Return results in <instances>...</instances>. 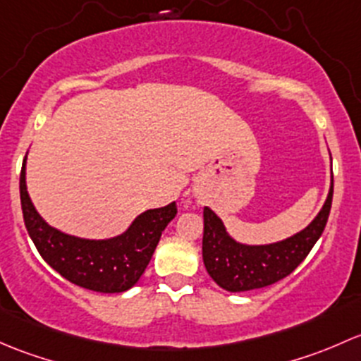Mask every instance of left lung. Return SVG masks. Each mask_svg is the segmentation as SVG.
Returning <instances> with one entry per match:
<instances>
[{"label": "left lung", "mask_w": 361, "mask_h": 361, "mask_svg": "<svg viewBox=\"0 0 361 361\" xmlns=\"http://www.w3.org/2000/svg\"><path fill=\"white\" fill-rule=\"evenodd\" d=\"M334 179L325 203L304 229L273 243L250 245L229 235L222 219L212 208L203 210V262L207 273L228 292H247L283 280L306 259L322 236L332 207Z\"/></svg>", "instance_id": "1"}]
</instances>
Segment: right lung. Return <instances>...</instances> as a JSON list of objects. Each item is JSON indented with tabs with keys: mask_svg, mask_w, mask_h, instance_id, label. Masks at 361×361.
<instances>
[{
	"mask_svg": "<svg viewBox=\"0 0 361 361\" xmlns=\"http://www.w3.org/2000/svg\"><path fill=\"white\" fill-rule=\"evenodd\" d=\"M27 154L20 172V203L25 228L39 255L61 276L78 287L100 293H120L132 288L146 271L161 233L176 217V202L149 208L113 238H81L48 224L36 210L25 182Z\"/></svg>",
	"mask_w": 361,
	"mask_h": 361,
	"instance_id": "1",
	"label": "right lung"
}]
</instances>
